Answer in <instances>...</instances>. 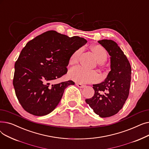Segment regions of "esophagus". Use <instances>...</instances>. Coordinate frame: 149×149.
I'll return each mask as SVG.
<instances>
[{
    "mask_svg": "<svg viewBox=\"0 0 149 149\" xmlns=\"http://www.w3.org/2000/svg\"><path fill=\"white\" fill-rule=\"evenodd\" d=\"M75 84L78 87L81 88H84V87H85V85L82 84H81V83H75Z\"/></svg>",
    "mask_w": 149,
    "mask_h": 149,
    "instance_id": "34e87169",
    "label": "esophagus"
}]
</instances>
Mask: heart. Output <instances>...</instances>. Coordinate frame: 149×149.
Wrapping results in <instances>:
<instances>
[{"instance_id":"heart-1","label":"heart","mask_w":149,"mask_h":149,"mask_svg":"<svg viewBox=\"0 0 149 149\" xmlns=\"http://www.w3.org/2000/svg\"><path fill=\"white\" fill-rule=\"evenodd\" d=\"M92 50L100 63H103L106 61L107 58V52L102 46L96 45L92 47ZM81 51L82 49L80 48L72 53L69 60L70 65L75 64L78 62ZM69 76L70 79L80 83L92 82L98 79V75L96 72L88 70L81 66L75 67L70 69Z\"/></svg>"}]
</instances>
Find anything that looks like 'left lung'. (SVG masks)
<instances>
[{"label": "left lung", "instance_id": "1", "mask_svg": "<svg viewBox=\"0 0 149 149\" xmlns=\"http://www.w3.org/2000/svg\"><path fill=\"white\" fill-rule=\"evenodd\" d=\"M111 56V69L103 82L93 84L94 95L85 101L101 118L118 113L129 94L131 66L123 51L115 42L104 39L98 41Z\"/></svg>", "mask_w": 149, "mask_h": 149}]
</instances>
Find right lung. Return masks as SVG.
Segmentation results:
<instances>
[{
    "instance_id": "obj_1",
    "label": "right lung",
    "mask_w": 149,
    "mask_h": 149,
    "mask_svg": "<svg viewBox=\"0 0 149 149\" xmlns=\"http://www.w3.org/2000/svg\"><path fill=\"white\" fill-rule=\"evenodd\" d=\"M86 43L82 37L48 31L26 43L15 63L13 79L15 95L25 111L43 116L54 110L65 89L75 83L50 86L49 82L67 73L70 56Z\"/></svg>"
}]
</instances>
